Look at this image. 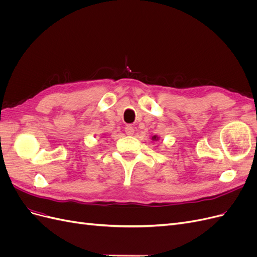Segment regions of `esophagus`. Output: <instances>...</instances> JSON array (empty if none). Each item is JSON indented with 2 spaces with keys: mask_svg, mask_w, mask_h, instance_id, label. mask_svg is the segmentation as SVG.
<instances>
[{
  "mask_svg": "<svg viewBox=\"0 0 257 257\" xmlns=\"http://www.w3.org/2000/svg\"><path fill=\"white\" fill-rule=\"evenodd\" d=\"M125 133H126V135H128V136H132L134 134V132H135V128L133 127V125H131V124H127V125H125Z\"/></svg>",
  "mask_w": 257,
  "mask_h": 257,
  "instance_id": "1",
  "label": "esophagus"
}]
</instances>
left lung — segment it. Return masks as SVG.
<instances>
[{"label":"left lung","mask_w":257,"mask_h":257,"mask_svg":"<svg viewBox=\"0 0 257 257\" xmlns=\"http://www.w3.org/2000/svg\"><path fill=\"white\" fill-rule=\"evenodd\" d=\"M153 138H154V139H157V136H154V137H153Z\"/></svg>","instance_id":"obj_1"}]
</instances>
